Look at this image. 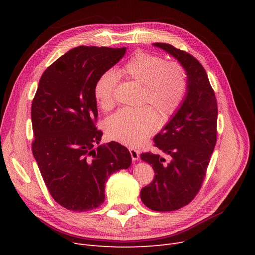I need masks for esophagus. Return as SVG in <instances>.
Listing matches in <instances>:
<instances>
[{
  "mask_svg": "<svg viewBox=\"0 0 255 255\" xmlns=\"http://www.w3.org/2000/svg\"><path fill=\"white\" fill-rule=\"evenodd\" d=\"M129 152H130V155H131V158L133 161H136V160L139 159V151L134 150V149H130Z\"/></svg>",
  "mask_w": 255,
  "mask_h": 255,
  "instance_id": "obj_1",
  "label": "esophagus"
}]
</instances>
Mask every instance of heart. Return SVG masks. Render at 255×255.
Instances as JSON below:
<instances>
[{"label":"heart","instance_id":"heart-1","mask_svg":"<svg viewBox=\"0 0 255 255\" xmlns=\"http://www.w3.org/2000/svg\"><path fill=\"white\" fill-rule=\"evenodd\" d=\"M118 74L141 86L140 104L149 106L118 111L107 119L105 132L115 141L136 146L157 130V116L165 122L179 111L188 90L187 73L177 61L138 51L121 67ZM116 85L117 77L112 71L103 72L94 85V98L102 111L114 107Z\"/></svg>","mask_w":255,"mask_h":255}]
</instances>
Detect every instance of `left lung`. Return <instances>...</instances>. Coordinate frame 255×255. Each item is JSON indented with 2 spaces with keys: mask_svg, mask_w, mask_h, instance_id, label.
<instances>
[{
  "mask_svg": "<svg viewBox=\"0 0 255 255\" xmlns=\"http://www.w3.org/2000/svg\"><path fill=\"white\" fill-rule=\"evenodd\" d=\"M179 60L187 72L188 90L180 110L154 137L152 152L140 158L151 164L154 179L140 190L142 203L157 212L176 211L191 203L202 188L217 141L218 107L207 72L192 55L168 43H154Z\"/></svg>",
  "mask_w": 255,
  "mask_h": 255,
  "instance_id": "1",
  "label": "left lung"
}]
</instances>
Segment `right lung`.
Instances as JSON below:
<instances>
[{
  "label": "right lung",
  "instance_id": "1",
  "mask_svg": "<svg viewBox=\"0 0 255 255\" xmlns=\"http://www.w3.org/2000/svg\"><path fill=\"white\" fill-rule=\"evenodd\" d=\"M126 47L78 46L43 72L32 102V151L51 197L67 210L87 212L104 202L105 182L126 169V146L101 140L96 128L97 78L122 59Z\"/></svg>",
  "mask_w": 255,
  "mask_h": 255
}]
</instances>
